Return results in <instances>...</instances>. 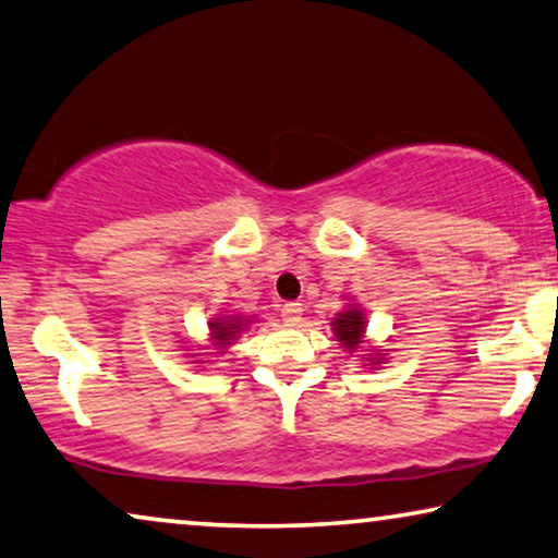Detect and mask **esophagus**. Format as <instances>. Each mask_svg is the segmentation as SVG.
Wrapping results in <instances>:
<instances>
[{
	"mask_svg": "<svg viewBox=\"0 0 558 558\" xmlns=\"http://www.w3.org/2000/svg\"><path fill=\"white\" fill-rule=\"evenodd\" d=\"M280 318L286 326H298L303 318V305L301 303H286L280 307Z\"/></svg>",
	"mask_w": 558,
	"mask_h": 558,
	"instance_id": "obj_1",
	"label": "esophagus"
}]
</instances>
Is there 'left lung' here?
Instances as JSON below:
<instances>
[{"mask_svg":"<svg viewBox=\"0 0 558 558\" xmlns=\"http://www.w3.org/2000/svg\"><path fill=\"white\" fill-rule=\"evenodd\" d=\"M365 326H368V320H365V311L353 301H348L343 311L336 313V318H330V330L338 343L343 345L348 353H361L363 365L378 368V365H384L388 359L380 348H373L368 343V338H365Z\"/></svg>","mask_w":558,"mask_h":558,"instance_id":"8db88e82","label":"left lung"}]
</instances>
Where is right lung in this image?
Returning a JSON list of instances; mask_svg holds the SVG:
<instances>
[{
  "instance_id": "right-lung-1",
  "label": "right lung",
  "mask_w": 558,
  "mask_h": 558,
  "mask_svg": "<svg viewBox=\"0 0 558 558\" xmlns=\"http://www.w3.org/2000/svg\"><path fill=\"white\" fill-rule=\"evenodd\" d=\"M253 323H255L253 315L218 313L215 318H210V323H207V343H210L215 353H226L228 348L253 326ZM185 355L195 359L193 363H207V361H199V353H185ZM203 355H213V353H203Z\"/></svg>"
}]
</instances>
